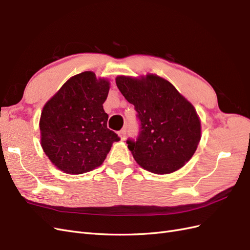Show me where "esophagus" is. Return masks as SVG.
Wrapping results in <instances>:
<instances>
[{
	"instance_id": "obj_1",
	"label": "esophagus",
	"mask_w": 250,
	"mask_h": 250,
	"mask_svg": "<svg viewBox=\"0 0 250 250\" xmlns=\"http://www.w3.org/2000/svg\"><path fill=\"white\" fill-rule=\"evenodd\" d=\"M119 137L121 138V140L124 141L126 138V129H122L121 131H119Z\"/></svg>"
}]
</instances>
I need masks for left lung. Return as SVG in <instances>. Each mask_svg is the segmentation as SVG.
I'll return each mask as SVG.
<instances>
[{"label": "left lung", "mask_w": 250, "mask_h": 250, "mask_svg": "<svg viewBox=\"0 0 250 250\" xmlns=\"http://www.w3.org/2000/svg\"><path fill=\"white\" fill-rule=\"evenodd\" d=\"M117 86L134 105L141 122L137 141L128 149L142 168L155 174L175 172L191 160L201 139V123L193 105L172 83L155 74L118 76Z\"/></svg>", "instance_id": "8db88e82"}]
</instances>
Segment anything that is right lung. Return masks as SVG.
Returning <instances> with one entry per match:
<instances>
[{"instance_id": "obj_1", "label": "right lung", "mask_w": 250, "mask_h": 250, "mask_svg": "<svg viewBox=\"0 0 250 250\" xmlns=\"http://www.w3.org/2000/svg\"><path fill=\"white\" fill-rule=\"evenodd\" d=\"M108 79L94 72L75 75L44 104L40 120L41 145L52 164L67 174H82L102 165L113 142L103 109Z\"/></svg>"}]
</instances>
